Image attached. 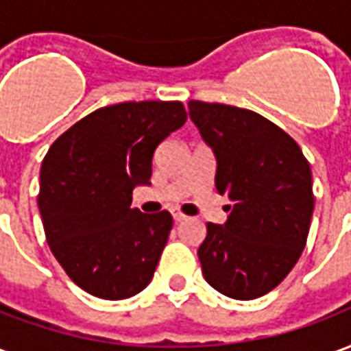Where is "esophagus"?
<instances>
[{"label":"esophagus","mask_w":351,"mask_h":351,"mask_svg":"<svg viewBox=\"0 0 351 351\" xmlns=\"http://www.w3.org/2000/svg\"><path fill=\"white\" fill-rule=\"evenodd\" d=\"M173 218H175L176 223H178V221H184V220H186V216H184L182 213H173Z\"/></svg>","instance_id":"1"}]
</instances>
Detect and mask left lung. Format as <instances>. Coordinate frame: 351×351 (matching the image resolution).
<instances>
[{"label":"left lung","mask_w":351,"mask_h":351,"mask_svg":"<svg viewBox=\"0 0 351 351\" xmlns=\"http://www.w3.org/2000/svg\"><path fill=\"white\" fill-rule=\"evenodd\" d=\"M188 108L216 158V190L231 203L226 223H206L197 250L203 276L231 299H258L304 250L314 213L308 161L286 131L258 112L203 101Z\"/></svg>","instance_id":"left-lung-1"}]
</instances>
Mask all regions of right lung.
Instances as JSON below:
<instances>
[{"label":"right lung","mask_w":351,"mask_h":351,"mask_svg":"<svg viewBox=\"0 0 351 351\" xmlns=\"http://www.w3.org/2000/svg\"><path fill=\"white\" fill-rule=\"evenodd\" d=\"M186 120L180 101L108 105L69 128L45 156L37 205L47 243L93 297L120 301L150 284L173 216L131 208V193L150 184L156 148Z\"/></svg>","instance_id":"obj_1"}]
</instances>
